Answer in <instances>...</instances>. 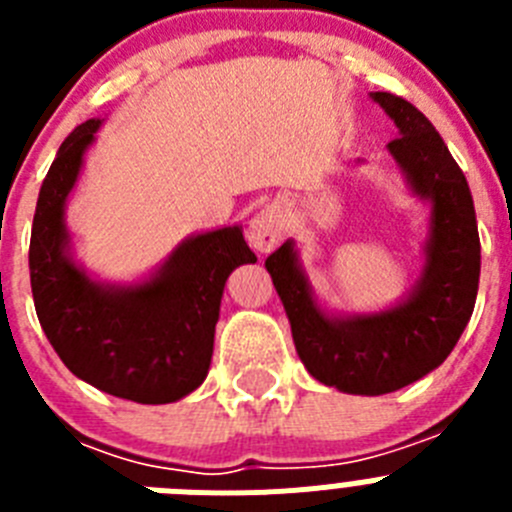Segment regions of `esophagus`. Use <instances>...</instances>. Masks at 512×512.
<instances>
[{
    "label": "esophagus",
    "mask_w": 512,
    "mask_h": 512,
    "mask_svg": "<svg viewBox=\"0 0 512 512\" xmlns=\"http://www.w3.org/2000/svg\"><path fill=\"white\" fill-rule=\"evenodd\" d=\"M284 233V215L277 205H269L264 210H259L251 217L248 223V243H251L256 251H271L282 241Z\"/></svg>",
    "instance_id": "obj_1"
}]
</instances>
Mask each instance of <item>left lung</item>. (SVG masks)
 Wrapping results in <instances>:
<instances>
[{
	"label": "left lung",
	"mask_w": 512,
	"mask_h": 512,
	"mask_svg": "<svg viewBox=\"0 0 512 512\" xmlns=\"http://www.w3.org/2000/svg\"><path fill=\"white\" fill-rule=\"evenodd\" d=\"M374 99L400 130L390 153L415 192L433 202L428 266L413 297L379 315L330 320L312 302L292 243L266 259L302 364L351 395H387L443 364L472 318L479 287L477 217L464 171L415 104L390 92Z\"/></svg>",
	"instance_id": "8db88e82"
}]
</instances>
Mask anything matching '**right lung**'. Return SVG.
Masks as SVG:
<instances>
[{
	"label": "right lung",
	"instance_id": "add662e5",
	"mask_svg": "<svg viewBox=\"0 0 512 512\" xmlns=\"http://www.w3.org/2000/svg\"><path fill=\"white\" fill-rule=\"evenodd\" d=\"M97 128L87 120L66 135L40 187L30 235L35 312L69 372L107 395L164 405L205 382L225 279L256 253L241 228L212 230L184 243L151 282L94 284L63 253V205Z\"/></svg>",
	"mask_w": 512,
	"mask_h": 512
}]
</instances>
